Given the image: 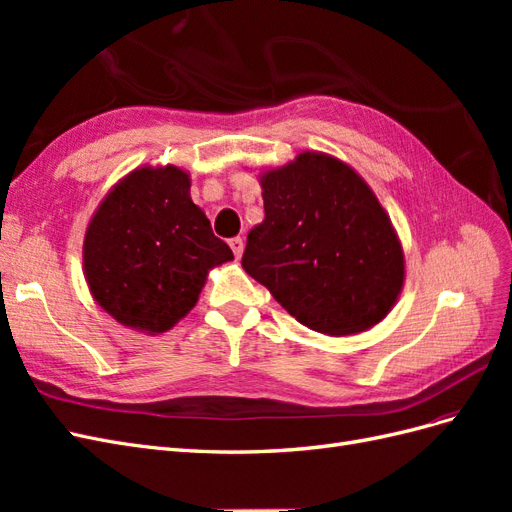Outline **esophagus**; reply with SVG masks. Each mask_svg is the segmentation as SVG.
Wrapping results in <instances>:
<instances>
[{
	"mask_svg": "<svg viewBox=\"0 0 512 512\" xmlns=\"http://www.w3.org/2000/svg\"><path fill=\"white\" fill-rule=\"evenodd\" d=\"M228 245H230L232 254H235V258H241V254H243V239H241V237H235V239L228 241Z\"/></svg>",
	"mask_w": 512,
	"mask_h": 512,
	"instance_id": "obj_1",
	"label": "esophagus"
}]
</instances>
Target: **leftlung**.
<instances>
[{
    "label": "left lung",
    "mask_w": 512,
    "mask_h": 512,
    "mask_svg": "<svg viewBox=\"0 0 512 512\" xmlns=\"http://www.w3.org/2000/svg\"><path fill=\"white\" fill-rule=\"evenodd\" d=\"M260 183L265 220L247 235L243 269L312 331L350 335L378 324L404 286V252L369 185L314 151Z\"/></svg>",
    "instance_id": "8db88e82"
}]
</instances>
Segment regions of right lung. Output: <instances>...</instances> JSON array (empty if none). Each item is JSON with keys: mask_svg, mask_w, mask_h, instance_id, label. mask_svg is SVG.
Returning a JSON list of instances; mask_svg holds the SVG:
<instances>
[{"mask_svg": "<svg viewBox=\"0 0 512 512\" xmlns=\"http://www.w3.org/2000/svg\"><path fill=\"white\" fill-rule=\"evenodd\" d=\"M232 260L190 198L177 166L138 168L91 218L83 265L91 294L117 322L164 333L196 305L207 271Z\"/></svg>", "mask_w": 512, "mask_h": 512, "instance_id": "1", "label": "right lung"}]
</instances>
